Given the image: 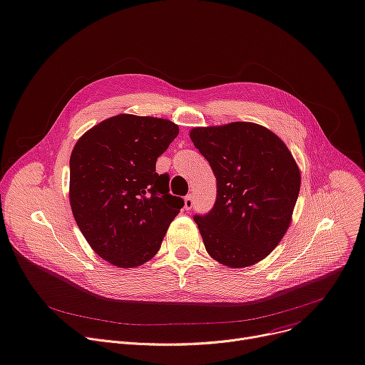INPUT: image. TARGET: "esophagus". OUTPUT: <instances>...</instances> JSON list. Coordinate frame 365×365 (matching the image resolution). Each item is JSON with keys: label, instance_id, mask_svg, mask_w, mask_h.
Listing matches in <instances>:
<instances>
[{"label": "esophagus", "instance_id": "34e87169", "mask_svg": "<svg viewBox=\"0 0 365 365\" xmlns=\"http://www.w3.org/2000/svg\"><path fill=\"white\" fill-rule=\"evenodd\" d=\"M192 207H193V197H192V195L185 197V208H186V210H190Z\"/></svg>", "mask_w": 365, "mask_h": 365}]
</instances>
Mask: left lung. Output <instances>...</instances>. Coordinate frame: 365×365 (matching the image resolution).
<instances>
[{
	"instance_id": "8db88e82",
	"label": "left lung",
	"mask_w": 365,
	"mask_h": 365,
	"mask_svg": "<svg viewBox=\"0 0 365 365\" xmlns=\"http://www.w3.org/2000/svg\"><path fill=\"white\" fill-rule=\"evenodd\" d=\"M195 148L217 180V200L195 215L211 258L244 269L269 255L283 239L301 189L299 167L286 143L251 121L193 128Z\"/></svg>"
}]
</instances>
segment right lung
I'll list each match as a JSON object with an SVG mask.
<instances>
[{"instance_id":"right-lung-1","label":"right lung","mask_w":365,"mask_h":365,"mask_svg":"<svg viewBox=\"0 0 365 365\" xmlns=\"http://www.w3.org/2000/svg\"><path fill=\"white\" fill-rule=\"evenodd\" d=\"M179 135L167 118L117 114L85 132L70 155L68 200L89 247L120 269L150 261L180 212L157 158Z\"/></svg>"}]
</instances>
